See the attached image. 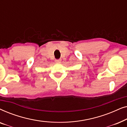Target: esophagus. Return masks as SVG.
Here are the masks:
<instances>
[{
    "label": "esophagus",
    "mask_w": 127,
    "mask_h": 127,
    "mask_svg": "<svg viewBox=\"0 0 127 127\" xmlns=\"http://www.w3.org/2000/svg\"><path fill=\"white\" fill-rule=\"evenodd\" d=\"M55 62H57V63H59V62H61V59H58V60H55Z\"/></svg>",
    "instance_id": "1"
}]
</instances>
